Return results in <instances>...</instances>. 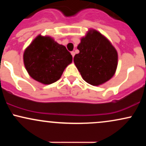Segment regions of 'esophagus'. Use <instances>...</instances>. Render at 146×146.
Returning <instances> with one entry per match:
<instances>
[{
    "label": "esophagus",
    "mask_w": 146,
    "mask_h": 146,
    "mask_svg": "<svg viewBox=\"0 0 146 146\" xmlns=\"http://www.w3.org/2000/svg\"><path fill=\"white\" fill-rule=\"evenodd\" d=\"M71 53L72 56H73V57H74V56H75V52H74V51H71Z\"/></svg>",
    "instance_id": "34e87169"
}]
</instances>
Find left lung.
Instances as JSON below:
<instances>
[{"label":"left lung","instance_id":"left-lung-1","mask_svg":"<svg viewBox=\"0 0 146 146\" xmlns=\"http://www.w3.org/2000/svg\"><path fill=\"white\" fill-rule=\"evenodd\" d=\"M80 51L74 57V63L87 83L99 86L115 74L118 56L109 40L96 30H90L81 39Z\"/></svg>","mask_w":146,"mask_h":146}]
</instances>
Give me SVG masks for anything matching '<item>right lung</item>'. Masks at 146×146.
<instances>
[{"label":"right lung","instance_id":"right-lung-1","mask_svg":"<svg viewBox=\"0 0 146 146\" xmlns=\"http://www.w3.org/2000/svg\"><path fill=\"white\" fill-rule=\"evenodd\" d=\"M24 64L30 76L44 84L58 81L73 57L64 46L49 36H37L25 49Z\"/></svg>","mask_w":146,"mask_h":146}]
</instances>
